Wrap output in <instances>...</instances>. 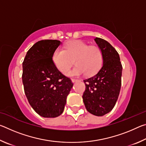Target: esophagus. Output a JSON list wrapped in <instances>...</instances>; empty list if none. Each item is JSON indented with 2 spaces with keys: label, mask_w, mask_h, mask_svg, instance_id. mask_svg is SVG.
I'll return each instance as SVG.
<instances>
[{
  "label": "esophagus",
  "mask_w": 146,
  "mask_h": 146,
  "mask_svg": "<svg viewBox=\"0 0 146 146\" xmlns=\"http://www.w3.org/2000/svg\"><path fill=\"white\" fill-rule=\"evenodd\" d=\"M71 81H72V82H73V83H75V82H78V81H79V80H78V79H72V80H71Z\"/></svg>",
  "instance_id": "obj_1"
}]
</instances>
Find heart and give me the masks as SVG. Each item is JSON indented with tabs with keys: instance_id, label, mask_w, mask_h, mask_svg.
Masks as SVG:
<instances>
[{
	"instance_id": "1",
	"label": "heart",
	"mask_w": 146,
	"mask_h": 146,
	"mask_svg": "<svg viewBox=\"0 0 146 146\" xmlns=\"http://www.w3.org/2000/svg\"><path fill=\"white\" fill-rule=\"evenodd\" d=\"M71 59H75L77 66L68 75L76 76L86 73L91 76L97 73L102 68L104 55L102 49L97 46H90L80 40L68 42L63 49L54 51L53 60L56 68L66 75L72 65Z\"/></svg>"
}]
</instances>
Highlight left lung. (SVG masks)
Wrapping results in <instances>:
<instances>
[{"label":"left lung","mask_w":146,"mask_h":146,"mask_svg":"<svg viewBox=\"0 0 146 146\" xmlns=\"http://www.w3.org/2000/svg\"><path fill=\"white\" fill-rule=\"evenodd\" d=\"M95 41L102 49L104 62L97 74L84 80L86 90L82 98L88 111L101 117L110 112L117 102L122 66L118 52L108 41L98 37Z\"/></svg>","instance_id":"1"}]
</instances>
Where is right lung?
I'll return each instance as SVG.
<instances>
[{"label":"right lung","instance_id":"obj_1","mask_svg":"<svg viewBox=\"0 0 146 146\" xmlns=\"http://www.w3.org/2000/svg\"><path fill=\"white\" fill-rule=\"evenodd\" d=\"M57 40H42L29 49L23 63V83L28 100L36 113L55 118L63 113L73 88L70 78L61 73L53 60Z\"/></svg>","mask_w":146,"mask_h":146}]
</instances>
